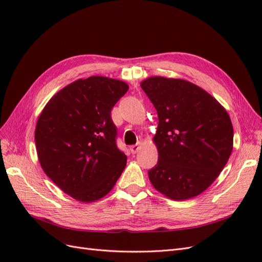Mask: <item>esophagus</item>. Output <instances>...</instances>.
I'll list each match as a JSON object with an SVG mask.
<instances>
[{
	"label": "esophagus",
	"instance_id": "esophagus-1",
	"mask_svg": "<svg viewBox=\"0 0 262 262\" xmlns=\"http://www.w3.org/2000/svg\"><path fill=\"white\" fill-rule=\"evenodd\" d=\"M140 144H134V145H131L130 146V150H131V152L133 153V154H136L137 152H138V150L140 149Z\"/></svg>",
	"mask_w": 262,
	"mask_h": 262
}]
</instances>
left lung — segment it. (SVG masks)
<instances>
[{
  "label": "left lung",
  "instance_id": "left-lung-1",
  "mask_svg": "<svg viewBox=\"0 0 262 262\" xmlns=\"http://www.w3.org/2000/svg\"><path fill=\"white\" fill-rule=\"evenodd\" d=\"M158 115L157 165L150 184L168 199L201 194L225 167L233 150L234 130L226 109L191 82L150 76L141 82Z\"/></svg>",
  "mask_w": 262,
  "mask_h": 262
}]
</instances>
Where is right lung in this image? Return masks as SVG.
Listing matches in <instances>:
<instances>
[{"label": "right lung", "mask_w": 262, "mask_h": 262, "mask_svg": "<svg viewBox=\"0 0 262 262\" xmlns=\"http://www.w3.org/2000/svg\"><path fill=\"white\" fill-rule=\"evenodd\" d=\"M128 90L116 78H80L52 96L38 118L35 141L41 168L77 201L104 198L125 167L110 113Z\"/></svg>", "instance_id": "obj_1"}]
</instances>
